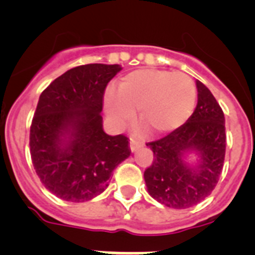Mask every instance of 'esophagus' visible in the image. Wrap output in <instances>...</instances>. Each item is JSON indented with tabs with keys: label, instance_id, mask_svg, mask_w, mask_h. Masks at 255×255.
Wrapping results in <instances>:
<instances>
[{
	"label": "esophagus",
	"instance_id": "esophagus-1",
	"mask_svg": "<svg viewBox=\"0 0 255 255\" xmlns=\"http://www.w3.org/2000/svg\"><path fill=\"white\" fill-rule=\"evenodd\" d=\"M141 146H142V142L137 141V139H134V138H130L129 147H130V151H132V152H134V151H136L138 147H141Z\"/></svg>",
	"mask_w": 255,
	"mask_h": 255
}]
</instances>
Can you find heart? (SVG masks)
<instances>
[{
	"label": "heart",
	"instance_id": "b5f03b06",
	"mask_svg": "<svg viewBox=\"0 0 255 255\" xmlns=\"http://www.w3.org/2000/svg\"><path fill=\"white\" fill-rule=\"evenodd\" d=\"M196 84L188 75L162 70H138L121 79L118 91L105 93V111L118 127L139 118L155 132H169L189 118L196 105Z\"/></svg>",
	"mask_w": 255,
	"mask_h": 255
}]
</instances>
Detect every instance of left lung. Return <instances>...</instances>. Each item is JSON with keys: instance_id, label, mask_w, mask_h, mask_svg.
<instances>
[{"instance_id": "left-lung-1", "label": "left lung", "mask_w": 255, "mask_h": 255, "mask_svg": "<svg viewBox=\"0 0 255 255\" xmlns=\"http://www.w3.org/2000/svg\"><path fill=\"white\" fill-rule=\"evenodd\" d=\"M198 103L187 122L167 136L146 143L153 161L144 170L150 196L171 208H188L210 196L222 171L226 150L225 117L215 96L197 80ZM194 150L197 167H189L184 155Z\"/></svg>"}]
</instances>
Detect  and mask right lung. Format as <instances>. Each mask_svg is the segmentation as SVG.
Masks as SVG:
<instances>
[{
  "instance_id": "obj_1",
  "label": "right lung",
  "mask_w": 255,
  "mask_h": 255,
  "mask_svg": "<svg viewBox=\"0 0 255 255\" xmlns=\"http://www.w3.org/2000/svg\"><path fill=\"white\" fill-rule=\"evenodd\" d=\"M122 67L71 68L40 94L30 126V155L40 182L59 198L90 201L105 190L113 170L130 155L125 134L103 129L105 88Z\"/></svg>"
}]
</instances>
